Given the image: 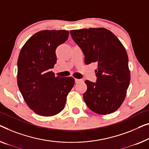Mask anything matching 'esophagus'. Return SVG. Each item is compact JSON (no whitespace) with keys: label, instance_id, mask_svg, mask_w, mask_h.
Returning <instances> with one entry per match:
<instances>
[{"label":"esophagus","instance_id":"1","mask_svg":"<svg viewBox=\"0 0 149 149\" xmlns=\"http://www.w3.org/2000/svg\"><path fill=\"white\" fill-rule=\"evenodd\" d=\"M79 81H81V79H76V78H75V83H79Z\"/></svg>","mask_w":149,"mask_h":149}]
</instances>
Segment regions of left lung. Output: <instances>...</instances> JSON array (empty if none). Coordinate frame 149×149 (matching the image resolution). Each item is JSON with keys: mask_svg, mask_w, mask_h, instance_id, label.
Listing matches in <instances>:
<instances>
[{"mask_svg": "<svg viewBox=\"0 0 149 149\" xmlns=\"http://www.w3.org/2000/svg\"><path fill=\"white\" fill-rule=\"evenodd\" d=\"M81 49L85 63H97L96 83L86 80L83 94L88 107L99 114H109L120 108L125 99L130 81L126 49L114 33L105 28L70 31Z\"/></svg>", "mask_w": 149, "mask_h": 149, "instance_id": "obj_1", "label": "left lung"}]
</instances>
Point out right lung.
<instances>
[{"mask_svg": "<svg viewBox=\"0 0 149 149\" xmlns=\"http://www.w3.org/2000/svg\"><path fill=\"white\" fill-rule=\"evenodd\" d=\"M65 30L35 33L21 48L17 61V84L26 104L37 114L52 116L65 107L74 87L72 77H55L51 69L57 62L55 50L68 39Z\"/></svg>", "mask_w": 149, "mask_h": 149, "instance_id": "add662e5", "label": "right lung"}]
</instances>
